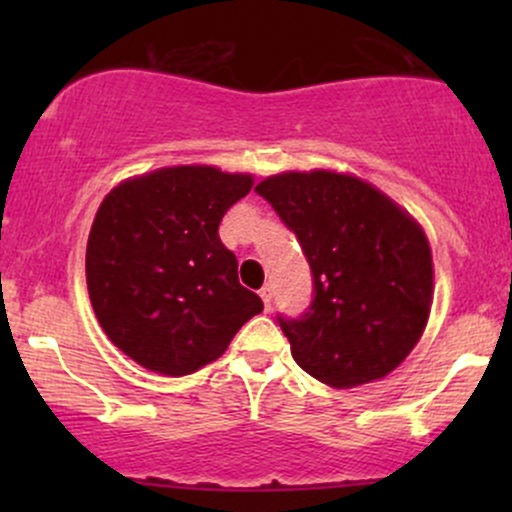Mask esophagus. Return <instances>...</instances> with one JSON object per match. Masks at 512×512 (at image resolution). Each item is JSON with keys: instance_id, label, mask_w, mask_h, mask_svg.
Returning <instances> with one entry per match:
<instances>
[{"instance_id": "obj_1", "label": "esophagus", "mask_w": 512, "mask_h": 512, "mask_svg": "<svg viewBox=\"0 0 512 512\" xmlns=\"http://www.w3.org/2000/svg\"><path fill=\"white\" fill-rule=\"evenodd\" d=\"M260 298H262V303H264V310L272 308V289H269V286H262Z\"/></svg>"}]
</instances>
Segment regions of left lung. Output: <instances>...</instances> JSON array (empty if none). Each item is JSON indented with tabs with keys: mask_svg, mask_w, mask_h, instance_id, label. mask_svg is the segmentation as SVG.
<instances>
[{
	"mask_svg": "<svg viewBox=\"0 0 512 512\" xmlns=\"http://www.w3.org/2000/svg\"><path fill=\"white\" fill-rule=\"evenodd\" d=\"M255 192L296 233L313 272L308 313L276 317L298 366L337 390L385 378L431 313L424 228L366 180L334 170L272 175Z\"/></svg>",
	"mask_w": 512,
	"mask_h": 512,
	"instance_id": "obj_1",
	"label": "left lung"
}]
</instances>
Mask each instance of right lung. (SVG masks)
<instances>
[{"instance_id": "obj_1", "label": "right lung", "mask_w": 512, "mask_h": 512, "mask_svg": "<svg viewBox=\"0 0 512 512\" xmlns=\"http://www.w3.org/2000/svg\"><path fill=\"white\" fill-rule=\"evenodd\" d=\"M248 173L173 166L125 180L98 207L86 245L93 313L122 354L163 375L216 361L262 298L238 281L219 238Z\"/></svg>"}]
</instances>
